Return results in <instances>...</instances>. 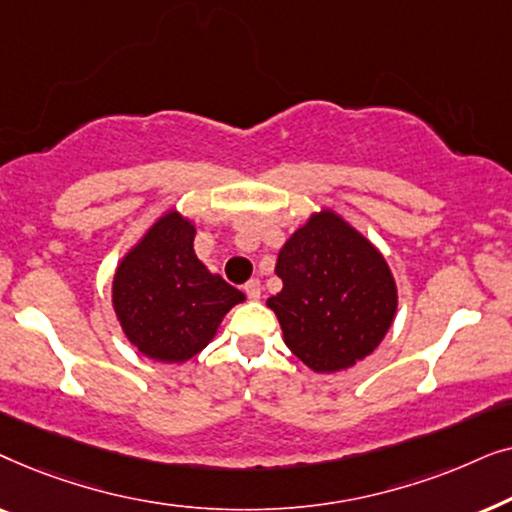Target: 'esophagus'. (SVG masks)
<instances>
[{"label": "esophagus", "instance_id": "esophagus-1", "mask_svg": "<svg viewBox=\"0 0 512 512\" xmlns=\"http://www.w3.org/2000/svg\"><path fill=\"white\" fill-rule=\"evenodd\" d=\"M244 293H247L249 300H258L261 298V282H258V279H249V282L244 284Z\"/></svg>", "mask_w": 512, "mask_h": 512}]
</instances>
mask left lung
I'll list each match as a JSON object with an SVG mask.
<instances>
[{
	"instance_id": "8db88e82",
	"label": "left lung",
	"mask_w": 512,
	"mask_h": 512,
	"mask_svg": "<svg viewBox=\"0 0 512 512\" xmlns=\"http://www.w3.org/2000/svg\"><path fill=\"white\" fill-rule=\"evenodd\" d=\"M275 272L284 286L268 307L286 347L317 373L354 366L394 321L398 296L387 261L326 209L291 235Z\"/></svg>"
}]
</instances>
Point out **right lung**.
<instances>
[{"instance_id":"add662e5","label":"right lung","mask_w":512,"mask_h":512,"mask_svg":"<svg viewBox=\"0 0 512 512\" xmlns=\"http://www.w3.org/2000/svg\"><path fill=\"white\" fill-rule=\"evenodd\" d=\"M195 228L177 212L153 223L114 277V307L128 340L156 361L193 359L244 293L212 275L193 251Z\"/></svg>"}]
</instances>
